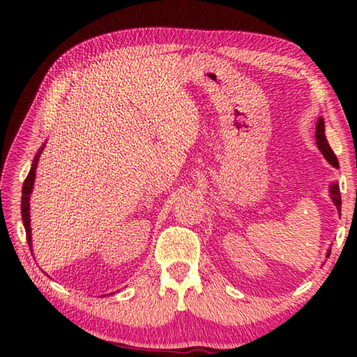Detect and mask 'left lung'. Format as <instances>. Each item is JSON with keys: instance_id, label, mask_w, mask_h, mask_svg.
<instances>
[{"instance_id": "obj_1", "label": "left lung", "mask_w": 357, "mask_h": 357, "mask_svg": "<svg viewBox=\"0 0 357 357\" xmlns=\"http://www.w3.org/2000/svg\"><path fill=\"white\" fill-rule=\"evenodd\" d=\"M315 138H317V146L318 149L321 151V154L324 155V159L329 162V164L338 168V160L334 154V151L331 149L328 140H326V134H324V119L319 116L317 121V132H315ZM329 197L332 203L335 204V208L338 211V215H340V211H342V197H340V187H338L337 183H331L329 184ZM331 255V249H328L326 252V258H329Z\"/></svg>"}]
</instances>
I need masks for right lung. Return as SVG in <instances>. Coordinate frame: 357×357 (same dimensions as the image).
<instances>
[{
	"label": "right lung",
	"instance_id": "1",
	"mask_svg": "<svg viewBox=\"0 0 357 357\" xmlns=\"http://www.w3.org/2000/svg\"><path fill=\"white\" fill-rule=\"evenodd\" d=\"M44 146H45V143L42 144L38 151V154L34 155L31 170H29L25 183H23V189H22V219H23V227H25V231H26L28 245H29V249H31V252H33V238H31V220H29V198H31V192H33V185H34V179H36V168H38L39 157H40L42 151H44Z\"/></svg>",
	"mask_w": 357,
	"mask_h": 357
}]
</instances>
